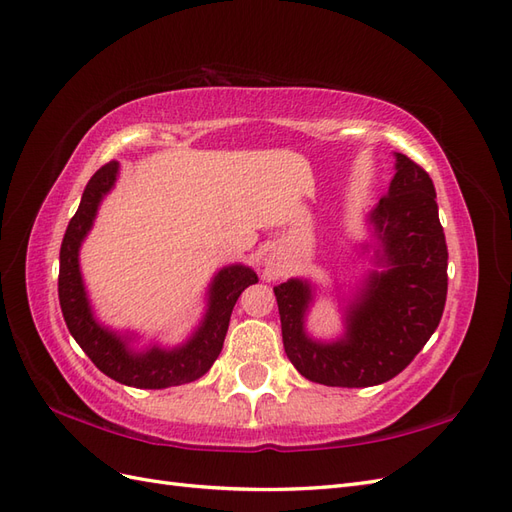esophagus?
I'll return each instance as SVG.
<instances>
[{
	"label": "esophagus",
	"instance_id": "obj_1",
	"mask_svg": "<svg viewBox=\"0 0 512 512\" xmlns=\"http://www.w3.org/2000/svg\"><path fill=\"white\" fill-rule=\"evenodd\" d=\"M283 274H285V261L281 257L270 255L264 261V279L266 281H276V279H281Z\"/></svg>",
	"mask_w": 512,
	"mask_h": 512
}]
</instances>
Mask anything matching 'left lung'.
Wrapping results in <instances>:
<instances>
[{
	"label": "left lung",
	"mask_w": 512,
	"mask_h": 512,
	"mask_svg": "<svg viewBox=\"0 0 512 512\" xmlns=\"http://www.w3.org/2000/svg\"><path fill=\"white\" fill-rule=\"evenodd\" d=\"M388 195L369 212L371 270L343 300V334L319 341L306 332L315 285L289 279L274 287L285 354L315 384L367 388L410 364L440 324L448 291V248L429 173L394 152Z\"/></svg>",
	"instance_id": "8db88e82"
}]
</instances>
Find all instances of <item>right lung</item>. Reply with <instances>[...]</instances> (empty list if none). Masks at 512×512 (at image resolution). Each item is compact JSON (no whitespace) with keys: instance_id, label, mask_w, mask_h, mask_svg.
Here are the masks:
<instances>
[{"instance_id":"obj_1","label":"right lung","mask_w":512,"mask_h":512,"mask_svg":"<svg viewBox=\"0 0 512 512\" xmlns=\"http://www.w3.org/2000/svg\"><path fill=\"white\" fill-rule=\"evenodd\" d=\"M120 163L100 167L87 182L79 210L70 218L60 248V306L72 337L90 356L96 367L115 382L133 388H169L195 382L206 375L223 349L229 317L242 291L257 283L253 268L231 264L214 274L208 285V304L199 326L191 337L175 347H160L158 343L135 349V334L111 330L94 317L90 298L79 266L81 244L90 233L100 201L115 186Z\"/></svg>"}]
</instances>
